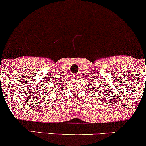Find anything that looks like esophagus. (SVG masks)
<instances>
[{
  "label": "esophagus",
  "mask_w": 146,
  "mask_h": 146,
  "mask_svg": "<svg viewBox=\"0 0 146 146\" xmlns=\"http://www.w3.org/2000/svg\"><path fill=\"white\" fill-rule=\"evenodd\" d=\"M73 77H74V78H75V79H77V77H78V75H77V73H73Z\"/></svg>",
  "instance_id": "34e87169"
}]
</instances>
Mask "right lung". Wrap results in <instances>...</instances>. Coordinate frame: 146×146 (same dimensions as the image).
Masks as SVG:
<instances>
[{
    "label": "right lung",
    "mask_w": 146,
    "mask_h": 146,
    "mask_svg": "<svg viewBox=\"0 0 146 146\" xmlns=\"http://www.w3.org/2000/svg\"><path fill=\"white\" fill-rule=\"evenodd\" d=\"M56 84H57V83H56V82H54V88H52V89H50V90H49V91L48 92H49V95H50V94H52H52H55V92H57V90H58V89H60V87L59 86H57V88H55V87L56 86H57V85H56ZM56 89L57 90H56ZM47 91H48V90H47ZM46 93H48V92H46ZM57 100V99H56Z\"/></svg>",
    "instance_id": "add662e5"
}]
</instances>
